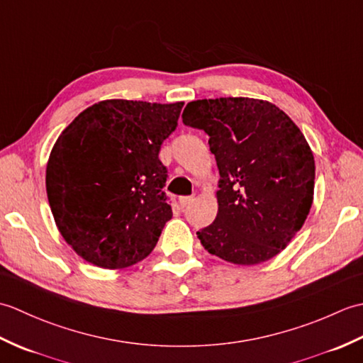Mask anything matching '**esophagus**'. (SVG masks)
I'll return each mask as SVG.
<instances>
[{"label":"esophagus","mask_w":363,"mask_h":363,"mask_svg":"<svg viewBox=\"0 0 363 363\" xmlns=\"http://www.w3.org/2000/svg\"><path fill=\"white\" fill-rule=\"evenodd\" d=\"M194 201H195V196H194V195H190V196H181V198H179V203H181L182 207H186V206L191 204Z\"/></svg>","instance_id":"1"}]
</instances>
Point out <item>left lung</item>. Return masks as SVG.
Returning a JSON list of instances; mask_svg holds the SVG:
<instances>
[{
	"label": "left lung",
	"instance_id": "8db88e82",
	"mask_svg": "<svg viewBox=\"0 0 363 363\" xmlns=\"http://www.w3.org/2000/svg\"><path fill=\"white\" fill-rule=\"evenodd\" d=\"M182 121L209 135L220 172L217 218L196 233L204 250L237 265L274 257L313 201L315 160L303 133L279 107L254 98L198 99Z\"/></svg>",
	"mask_w": 363,
	"mask_h": 363
}]
</instances>
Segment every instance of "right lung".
<instances>
[{
    "mask_svg": "<svg viewBox=\"0 0 363 363\" xmlns=\"http://www.w3.org/2000/svg\"><path fill=\"white\" fill-rule=\"evenodd\" d=\"M182 106L106 99L59 135L46 194L59 233L84 260L118 269L154 250L173 217L159 151Z\"/></svg>",
    "mask_w": 363,
    "mask_h": 363,
    "instance_id": "obj_1",
    "label": "right lung"
}]
</instances>
